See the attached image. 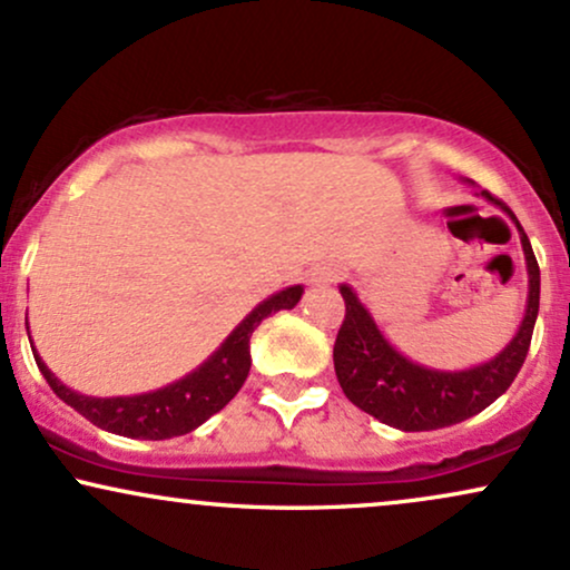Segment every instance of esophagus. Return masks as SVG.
<instances>
[{"mask_svg":"<svg viewBox=\"0 0 570 570\" xmlns=\"http://www.w3.org/2000/svg\"><path fill=\"white\" fill-rule=\"evenodd\" d=\"M337 278V271L332 265H316L307 271V284L311 286H330L335 284Z\"/></svg>","mask_w":570,"mask_h":570,"instance_id":"34e87169","label":"esophagus"}]
</instances>
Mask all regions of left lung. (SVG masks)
Here are the masks:
<instances>
[{"label":"left lung","mask_w":570,"mask_h":570,"mask_svg":"<svg viewBox=\"0 0 570 570\" xmlns=\"http://www.w3.org/2000/svg\"><path fill=\"white\" fill-rule=\"evenodd\" d=\"M476 195L495 203L514 222L528 271V299L522 322L512 340L493 358L463 370H436L412 362L389 343L353 286L340 284V294L345 299V322L340 326L335 353H332L335 375L343 394L385 426L399 431H434L466 421L490 407L512 385L528 356L535 316H539V263L514 214L488 189H480Z\"/></svg>","instance_id":"left-lung-1"}]
</instances>
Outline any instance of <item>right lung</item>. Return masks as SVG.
I'll return each mask as SVG.
<instances>
[{
  "label": "right lung",
  "instance_id": "add662e5",
  "mask_svg": "<svg viewBox=\"0 0 570 570\" xmlns=\"http://www.w3.org/2000/svg\"><path fill=\"white\" fill-rule=\"evenodd\" d=\"M303 284L286 286L271 297L263 299L257 307L246 313V318L222 340V345L206 362L187 372L179 381L163 385V389L147 391L134 396H88L69 389L58 381L56 372L48 370L35 345V362L42 377L48 381L53 394L75 407L82 417L109 434L130 436V440H171V436L189 434L206 423L214 412L225 407L244 385L248 367H252V351L248 340L254 330L263 324V318L273 316L276 311H292L303 297ZM29 332V322H26Z\"/></svg>",
  "mask_w": 570,
  "mask_h": 570
}]
</instances>
